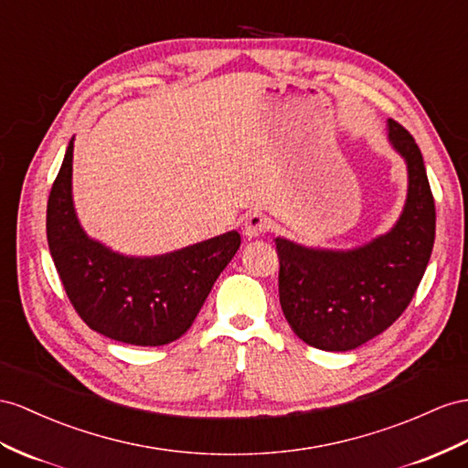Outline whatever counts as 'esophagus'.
<instances>
[{"label":"esophagus","mask_w":468,"mask_h":468,"mask_svg":"<svg viewBox=\"0 0 468 468\" xmlns=\"http://www.w3.org/2000/svg\"><path fill=\"white\" fill-rule=\"evenodd\" d=\"M267 229H269V223L265 219V215L261 213H249L243 221V233L250 239L262 235Z\"/></svg>","instance_id":"obj_1"}]
</instances>
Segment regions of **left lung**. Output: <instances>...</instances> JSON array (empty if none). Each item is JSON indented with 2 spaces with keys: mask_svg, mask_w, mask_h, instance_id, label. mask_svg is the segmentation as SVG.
Wrapping results in <instances>:
<instances>
[{
  "mask_svg": "<svg viewBox=\"0 0 468 468\" xmlns=\"http://www.w3.org/2000/svg\"><path fill=\"white\" fill-rule=\"evenodd\" d=\"M389 142L407 164L405 207L386 235L348 250L277 237L281 308L303 342L348 352L376 338L410 306L435 243V201L421 150L395 120Z\"/></svg>",
  "mask_w": 468,
  "mask_h": 468,
  "instance_id": "8db88e82",
  "label": "left lung"
}]
</instances>
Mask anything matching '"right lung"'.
<instances>
[{"instance_id":"add662e5","label":"right lung","mask_w":468,"mask_h":468,"mask_svg":"<svg viewBox=\"0 0 468 468\" xmlns=\"http://www.w3.org/2000/svg\"><path fill=\"white\" fill-rule=\"evenodd\" d=\"M70 182L73 140L47 201V241L77 314L94 332L132 346H164L184 336L241 235L229 231L158 257L120 255L82 229Z\"/></svg>"}]
</instances>
